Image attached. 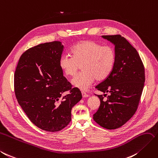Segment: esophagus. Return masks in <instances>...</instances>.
Returning <instances> with one entry per match:
<instances>
[{
    "instance_id": "obj_1",
    "label": "esophagus",
    "mask_w": 158,
    "mask_h": 158,
    "mask_svg": "<svg viewBox=\"0 0 158 158\" xmlns=\"http://www.w3.org/2000/svg\"><path fill=\"white\" fill-rule=\"evenodd\" d=\"M82 94L83 98H88L89 96L88 94H86V92H82Z\"/></svg>"
}]
</instances>
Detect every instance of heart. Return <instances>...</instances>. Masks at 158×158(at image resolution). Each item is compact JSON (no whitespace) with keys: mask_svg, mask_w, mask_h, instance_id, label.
<instances>
[{"mask_svg":"<svg viewBox=\"0 0 158 158\" xmlns=\"http://www.w3.org/2000/svg\"><path fill=\"white\" fill-rule=\"evenodd\" d=\"M73 56L63 54L60 58L59 66L66 76H73L82 64V72L72 80V84L82 90L91 86L95 80L102 81L112 73L116 63L115 50L110 46H103L92 40L78 42L72 48Z\"/></svg>","mask_w":158,"mask_h":158,"instance_id":"obj_1","label":"heart"}]
</instances>
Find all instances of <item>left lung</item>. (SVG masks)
<instances>
[{"mask_svg":"<svg viewBox=\"0 0 158 158\" xmlns=\"http://www.w3.org/2000/svg\"><path fill=\"white\" fill-rule=\"evenodd\" d=\"M102 37L114 45L116 60L112 73L96 86L98 90L110 95L106 101L102 95H97L100 106L93 118L100 126L114 130L126 123L137 110L144 86L145 71L137 50L124 37Z\"/></svg>","mask_w":158,"mask_h":158,"instance_id":"8db88e82","label":"left lung"}]
</instances>
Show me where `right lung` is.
<instances>
[{
	"label": "right lung",
	"instance_id": "right-lung-1",
	"mask_svg": "<svg viewBox=\"0 0 158 158\" xmlns=\"http://www.w3.org/2000/svg\"><path fill=\"white\" fill-rule=\"evenodd\" d=\"M64 46L60 41L38 44L20 56L15 73V92L25 114L39 128L55 132L71 121V110L82 99L77 88L59 66ZM69 91L66 96L62 94Z\"/></svg>",
	"mask_w": 158,
	"mask_h": 158
}]
</instances>
